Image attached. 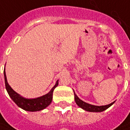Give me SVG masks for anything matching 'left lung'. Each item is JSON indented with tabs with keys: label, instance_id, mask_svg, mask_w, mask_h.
<instances>
[{
	"label": "left lung",
	"instance_id": "obj_1",
	"mask_svg": "<svg viewBox=\"0 0 130 130\" xmlns=\"http://www.w3.org/2000/svg\"><path fill=\"white\" fill-rule=\"evenodd\" d=\"M74 93V100H75V102L77 104L78 106H79L80 108H83L85 110L87 111H89V112H102L103 110H105L107 108H108L110 106H112V104L114 103V102L110 103L108 105H106V106H93V105H91L89 103H87L86 102H84L83 101H82L79 99V98Z\"/></svg>",
	"mask_w": 130,
	"mask_h": 130
}]
</instances>
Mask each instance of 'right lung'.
Listing matches in <instances>:
<instances>
[{"mask_svg":"<svg viewBox=\"0 0 130 130\" xmlns=\"http://www.w3.org/2000/svg\"><path fill=\"white\" fill-rule=\"evenodd\" d=\"M4 77H5V88H6V90L8 91L9 96L20 108H22L24 110H27V111H39V110H41L46 108L47 106H49L50 103L52 101L53 90L58 84V81H57L56 85L51 89L49 93H48L43 96L39 97L37 99H24L23 97L20 96L18 93H16L11 87H10V85L8 84V82H7L5 70H4Z\"/></svg>","mask_w":130,"mask_h":130,"instance_id":"right-lung-1","label":"right lung"}]
</instances>
